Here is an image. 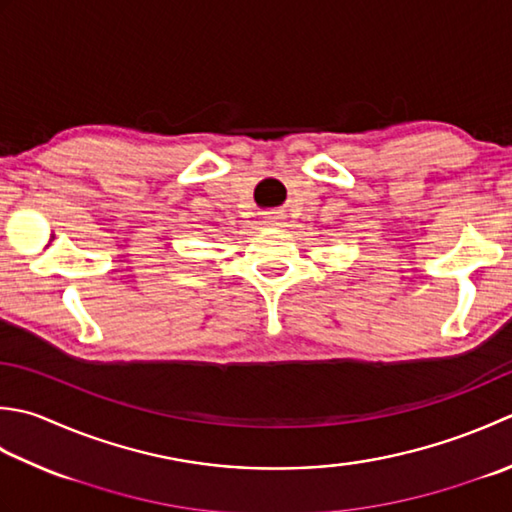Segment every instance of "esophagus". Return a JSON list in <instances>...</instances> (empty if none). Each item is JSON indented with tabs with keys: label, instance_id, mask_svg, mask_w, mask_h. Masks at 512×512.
<instances>
[{
	"label": "esophagus",
	"instance_id": "34e87169",
	"mask_svg": "<svg viewBox=\"0 0 512 512\" xmlns=\"http://www.w3.org/2000/svg\"><path fill=\"white\" fill-rule=\"evenodd\" d=\"M282 219H284L282 213H266V215H264V224H268V226H279V224H282Z\"/></svg>",
	"mask_w": 512,
	"mask_h": 512
}]
</instances>
